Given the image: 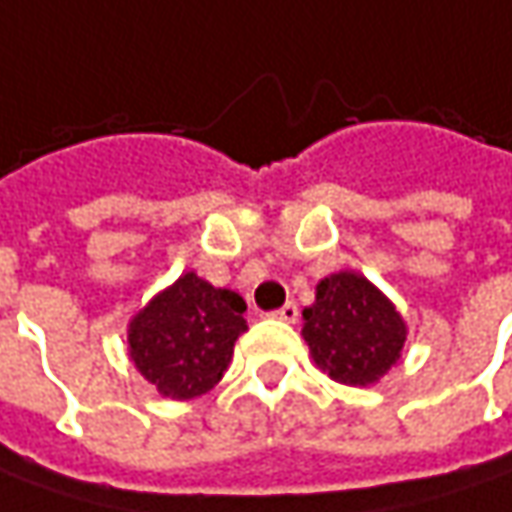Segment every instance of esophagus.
I'll use <instances>...</instances> for the list:
<instances>
[{
	"mask_svg": "<svg viewBox=\"0 0 512 512\" xmlns=\"http://www.w3.org/2000/svg\"><path fill=\"white\" fill-rule=\"evenodd\" d=\"M274 320H283V323H297V317H300V309L294 306V303H286V306H280L277 311H272Z\"/></svg>",
	"mask_w": 512,
	"mask_h": 512,
	"instance_id": "esophagus-1",
	"label": "esophagus"
}]
</instances>
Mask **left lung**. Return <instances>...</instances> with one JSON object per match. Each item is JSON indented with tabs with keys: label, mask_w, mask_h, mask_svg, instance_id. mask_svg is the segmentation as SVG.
<instances>
[{
	"label": "left lung",
	"mask_w": 512,
	"mask_h": 512,
	"mask_svg": "<svg viewBox=\"0 0 512 512\" xmlns=\"http://www.w3.org/2000/svg\"><path fill=\"white\" fill-rule=\"evenodd\" d=\"M405 320L382 291L357 272H337L317 283L303 309V337L317 368L343 385H374L397 365Z\"/></svg>",
	"instance_id": "obj_1"
}]
</instances>
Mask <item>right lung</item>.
I'll list each match as a JSON object with an SVG mask.
<instances>
[{
    "mask_svg": "<svg viewBox=\"0 0 512 512\" xmlns=\"http://www.w3.org/2000/svg\"><path fill=\"white\" fill-rule=\"evenodd\" d=\"M246 303L195 272L158 291L127 328L130 360L161 397L195 399L221 382L235 340L246 331Z\"/></svg>",
    "mask_w": 512,
    "mask_h": 512,
    "instance_id": "right-lung-1",
    "label": "right lung"
}]
</instances>
